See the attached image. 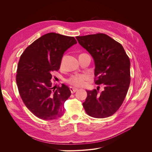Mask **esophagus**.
<instances>
[{"label": "esophagus", "instance_id": "1", "mask_svg": "<svg viewBox=\"0 0 152 152\" xmlns=\"http://www.w3.org/2000/svg\"><path fill=\"white\" fill-rule=\"evenodd\" d=\"M69 89H70V91H71V92L72 94L75 93V92H76V91H77V89L75 88V87H71Z\"/></svg>", "mask_w": 152, "mask_h": 152}]
</instances>
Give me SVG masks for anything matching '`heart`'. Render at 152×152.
Returning <instances> with one entry per match:
<instances>
[{"label":"heart","instance_id":"obj_1","mask_svg":"<svg viewBox=\"0 0 152 152\" xmlns=\"http://www.w3.org/2000/svg\"><path fill=\"white\" fill-rule=\"evenodd\" d=\"M64 57L62 58L60 61V67L61 68L63 65ZM89 78V75L87 74H75L70 76L68 79H66V82L69 85L79 87H83L86 85V81Z\"/></svg>","mask_w":152,"mask_h":152}]
</instances>
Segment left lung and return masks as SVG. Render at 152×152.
<instances>
[{"instance_id": "8db88e82", "label": "left lung", "mask_w": 152, "mask_h": 152, "mask_svg": "<svg viewBox=\"0 0 152 152\" xmlns=\"http://www.w3.org/2000/svg\"><path fill=\"white\" fill-rule=\"evenodd\" d=\"M79 44L95 61V84L104 91H87L83 103L87 114L105 118L115 113L123 104L131 82L130 60L122 45L103 33L76 36Z\"/></svg>"}]
</instances>
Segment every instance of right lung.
Masks as SVG:
<instances>
[{
  "label": "right lung",
  "instance_id": "obj_1",
  "mask_svg": "<svg viewBox=\"0 0 152 152\" xmlns=\"http://www.w3.org/2000/svg\"><path fill=\"white\" fill-rule=\"evenodd\" d=\"M76 43L74 37L50 33L36 39L21 54L16 81L24 104L37 118L53 120L63 115L71 91L63 84L54 89L51 80L64 52Z\"/></svg>",
  "mask_w": 152,
  "mask_h": 152
}]
</instances>
